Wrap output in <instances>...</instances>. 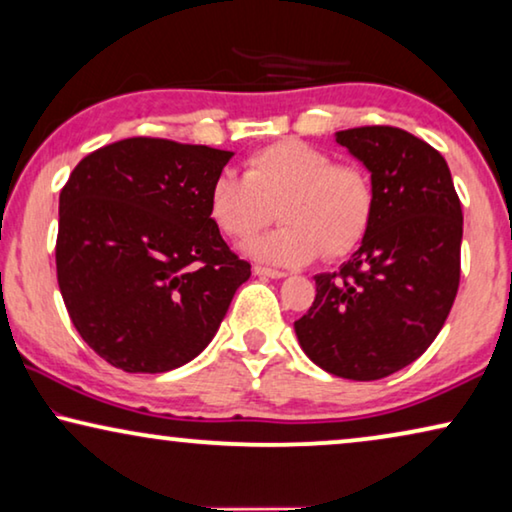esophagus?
Masks as SVG:
<instances>
[{"instance_id": "esophagus-1", "label": "esophagus", "mask_w": 512, "mask_h": 512, "mask_svg": "<svg viewBox=\"0 0 512 512\" xmlns=\"http://www.w3.org/2000/svg\"><path fill=\"white\" fill-rule=\"evenodd\" d=\"M254 275L272 277V279H282V277H286V272L275 270V268H265V265H254Z\"/></svg>"}]
</instances>
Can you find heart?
Segmentation results:
<instances>
[{
  "instance_id": "obj_1",
  "label": "heart",
  "mask_w": 512,
  "mask_h": 512,
  "mask_svg": "<svg viewBox=\"0 0 512 512\" xmlns=\"http://www.w3.org/2000/svg\"><path fill=\"white\" fill-rule=\"evenodd\" d=\"M275 233L247 244L254 258L300 265L317 258L349 256L366 237L375 212L368 172L352 163H333L331 153L300 139H282L251 153L244 177L221 172L212 181L207 209L230 240H249L275 219Z\"/></svg>"
}]
</instances>
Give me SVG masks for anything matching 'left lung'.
Returning <instances> with one entry per match:
<instances>
[{
  "label": "left lung",
  "mask_w": 512,
  "mask_h": 512,
  "mask_svg": "<svg viewBox=\"0 0 512 512\" xmlns=\"http://www.w3.org/2000/svg\"><path fill=\"white\" fill-rule=\"evenodd\" d=\"M375 188L373 221L296 328L303 352L345 380L410 366L443 328L459 289L464 216L445 158L410 132L366 125L335 132Z\"/></svg>",
  "instance_id": "obj_1"
}]
</instances>
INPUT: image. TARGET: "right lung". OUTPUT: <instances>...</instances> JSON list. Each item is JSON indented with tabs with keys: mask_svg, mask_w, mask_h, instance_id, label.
<instances>
[{
	"mask_svg": "<svg viewBox=\"0 0 512 512\" xmlns=\"http://www.w3.org/2000/svg\"><path fill=\"white\" fill-rule=\"evenodd\" d=\"M233 151L130 137L88 153L60 191L55 268L69 319L125 373H167L219 331L251 265L207 195Z\"/></svg>",
	"mask_w": 512,
	"mask_h": 512,
	"instance_id": "1",
	"label": "right lung"
}]
</instances>
